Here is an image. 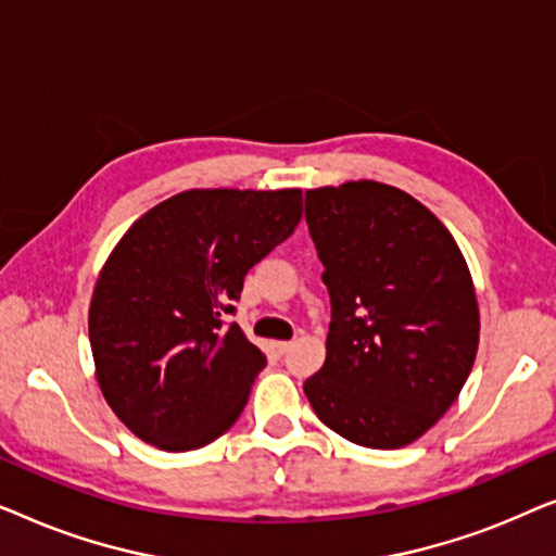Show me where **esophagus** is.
<instances>
[{
    "instance_id": "1",
    "label": "esophagus",
    "mask_w": 556,
    "mask_h": 556,
    "mask_svg": "<svg viewBox=\"0 0 556 556\" xmlns=\"http://www.w3.org/2000/svg\"><path fill=\"white\" fill-rule=\"evenodd\" d=\"M293 344H291V341H273V349H276V352L278 354H286L288 352V349H291Z\"/></svg>"
}]
</instances>
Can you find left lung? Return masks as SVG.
I'll use <instances>...</instances> for the list:
<instances>
[{
	"instance_id": "obj_1",
	"label": "left lung",
	"mask_w": 556,
	"mask_h": 556,
	"mask_svg": "<svg viewBox=\"0 0 556 556\" xmlns=\"http://www.w3.org/2000/svg\"><path fill=\"white\" fill-rule=\"evenodd\" d=\"M306 223L331 295L326 362L303 392L326 428L394 451L458 400L478 352V301L458 242L382 181L306 192Z\"/></svg>"
}]
</instances>
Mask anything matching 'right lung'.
<instances>
[{
    "label": "right lung",
    "instance_id": "right-lung-1",
    "mask_svg": "<svg viewBox=\"0 0 556 556\" xmlns=\"http://www.w3.org/2000/svg\"><path fill=\"white\" fill-rule=\"evenodd\" d=\"M301 212V189H187L113 248L90 299V349L105 402L143 443L197 451L238 420L265 354L225 314Z\"/></svg>",
    "mask_w": 556,
    "mask_h": 556
}]
</instances>
